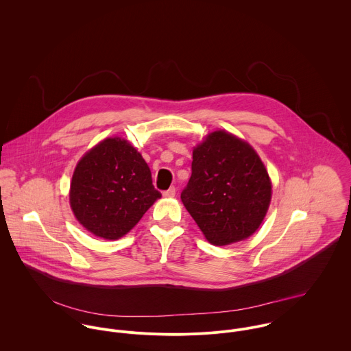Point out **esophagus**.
<instances>
[{"label": "esophagus", "mask_w": 351, "mask_h": 351, "mask_svg": "<svg viewBox=\"0 0 351 351\" xmlns=\"http://www.w3.org/2000/svg\"><path fill=\"white\" fill-rule=\"evenodd\" d=\"M163 196H165V197H174V196H176V188H174V186L169 188L167 191L163 192Z\"/></svg>", "instance_id": "1"}]
</instances>
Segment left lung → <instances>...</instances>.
<instances>
[{"label": "left lung", "instance_id": "left-lung-1", "mask_svg": "<svg viewBox=\"0 0 351 351\" xmlns=\"http://www.w3.org/2000/svg\"><path fill=\"white\" fill-rule=\"evenodd\" d=\"M270 199L267 170L247 142L215 131L195 147L192 176L181 200L209 243L227 246L251 237Z\"/></svg>", "mask_w": 351, "mask_h": 351}]
</instances>
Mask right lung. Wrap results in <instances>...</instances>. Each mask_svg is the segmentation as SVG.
<instances>
[{
  "mask_svg": "<svg viewBox=\"0 0 351 351\" xmlns=\"http://www.w3.org/2000/svg\"><path fill=\"white\" fill-rule=\"evenodd\" d=\"M160 196L141 152L121 138H106L81 158L69 195L77 220L108 241L130 232Z\"/></svg>",
  "mask_w": 351,
  "mask_h": 351,
  "instance_id": "obj_1",
  "label": "right lung"
}]
</instances>
